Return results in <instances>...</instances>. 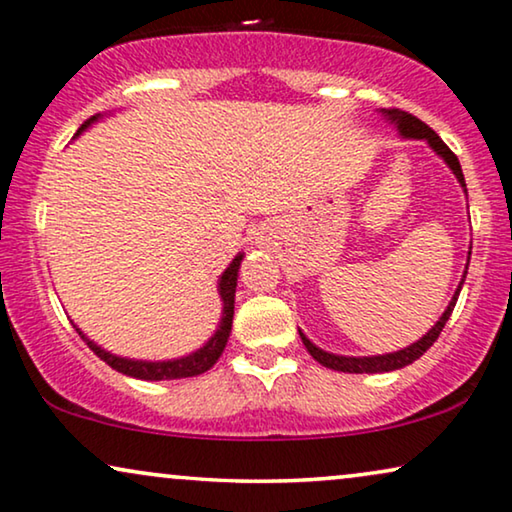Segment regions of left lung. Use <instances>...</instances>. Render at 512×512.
<instances>
[{"label": "left lung", "mask_w": 512, "mask_h": 512, "mask_svg": "<svg viewBox=\"0 0 512 512\" xmlns=\"http://www.w3.org/2000/svg\"><path fill=\"white\" fill-rule=\"evenodd\" d=\"M380 114L387 118V121L394 125V128L398 130V135H401L403 139H424L426 144L431 146L433 151H436V156H440L445 160V165L450 167L454 177H457V181L461 184V188H464L466 193V181H464V172H461V165H459V158L454 156V153L447 149V144L440 139L436 132H433L429 125L419 121L417 116L408 114V111H401V109H380ZM468 261H471V251H468ZM466 272H468V263H466V270L464 275H461V282L457 286V291H454V296L450 300V305L445 307L443 317H440L436 324L431 326V331L422 335L417 342H412V345L398 349V352H391V354H377V356H342V354H331L326 352V349H321L314 345V342L307 338V335L300 331V340H303V345L307 347V352L312 354L314 361H319L321 366L331 368V370H340V373H389V370H398V368H405L410 366L412 361H417L419 356H422L426 349H429L433 342L438 340L440 331H443L447 319H450V314L454 310V305H457V298H459V291L461 286H464V279H466Z\"/></svg>", "instance_id": "1"}]
</instances>
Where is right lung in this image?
<instances>
[{
  "mask_svg": "<svg viewBox=\"0 0 512 512\" xmlns=\"http://www.w3.org/2000/svg\"><path fill=\"white\" fill-rule=\"evenodd\" d=\"M102 118V114H97L93 118H88L86 123L81 125L79 132H76V137L81 135V132H86L90 125L97 123ZM244 258V251H240L226 270L221 272L219 277V296H221V321L219 326H216V331L212 338H209L205 345L200 349H195V352L186 354V356H179V359H167V361H142V359H128V356H118V354H111L107 349L97 345L88 338L86 333L81 331L79 326H76V331L83 340H86V345L93 349V352L100 356V359L111 366L118 373L128 375V377H137V380H151V382H158V380H181V377H195V375H202L207 373L209 368L214 366L216 361H219V356L223 354V349L228 345V338H230V331H233V314H235V289H237V277H240V263Z\"/></svg>",
  "mask_w": 512,
  "mask_h": 512,
  "instance_id": "obj_1",
  "label": "right lung"
}]
</instances>
